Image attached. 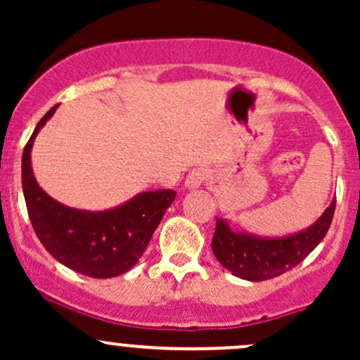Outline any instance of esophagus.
<instances>
[{
    "mask_svg": "<svg viewBox=\"0 0 360 360\" xmlns=\"http://www.w3.org/2000/svg\"><path fill=\"white\" fill-rule=\"evenodd\" d=\"M210 179V171L208 169H194L188 174L184 181V186L186 189H198L201 188L206 181Z\"/></svg>",
    "mask_w": 360,
    "mask_h": 360,
    "instance_id": "34e87169",
    "label": "esophagus"
}]
</instances>
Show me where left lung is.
<instances>
[{
	"mask_svg": "<svg viewBox=\"0 0 360 360\" xmlns=\"http://www.w3.org/2000/svg\"><path fill=\"white\" fill-rule=\"evenodd\" d=\"M335 213L332 200L318 220L301 232L286 237H259V235L233 230L230 223L217 218L212 240L214 257L233 276L247 281H267L278 278L296 267L323 240Z\"/></svg>",
	"mask_w": 360,
	"mask_h": 360,
	"instance_id": "8db88e82",
	"label": "left lung"
}]
</instances>
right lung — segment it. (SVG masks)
<instances>
[{"instance_id": "1", "label": "right lung", "mask_w": 360, "mask_h": 360, "mask_svg": "<svg viewBox=\"0 0 360 360\" xmlns=\"http://www.w3.org/2000/svg\"><path fill=\"white\" fill-rule=\"evenodd\" d=\"M57 106L37 123L22 157L23 196L32 226L49 254L69 269L96 279L125 274L146 252L164 213L174 201L176 191L139 193L105 212L76 210L49 196L34 176L32 147Z\"/></svg>"}]
</instances>
